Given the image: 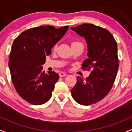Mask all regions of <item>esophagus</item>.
<instances>
[{"label":"esophagus","mask_w":132,"mask_h":132,"mask_svg":"<svg viewBox=\"0 0 132 132\" xmlns=\"http://www.w3.org/2000/svg\"><path fill=\"white\" fill-rule=\"evenodd\" d=\"M59 76L60 77H64V76H67V74H65V72H60Z\"/></svg>","instance_id":"34e87169"}]
</instances>
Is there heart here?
<instances>
[{"mask_svg":"<svg viewBox=\"0 0 132 132\" xmlns=\"http://www.w3.org/2000/svg\"><path fill=\"white\" fill-rule=\"evenodd\" d=\"M79 44H82V43H80V42H78V41H74L72 43V46H75V45H79ZM55 48H56V46L55 47Z\"/></svg>","mask_w":132,"mask_h":132,"instance_id":"b5f03b06","label":"heart"}]
</instances>
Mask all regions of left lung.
<instances>
[{"label": "left lung", "instance_id": "1", "mask_svg": "<svg viewBox=\"0 0 132 132\" xmlns=\"http://www.w3.org/2000/svg\"><path fill=\"white\" fill-rule=\"evenodd\" d=\"M70 29L86 40L88 58L82 63V69L91 70L86 79L77 77L71 94L76 102L89 105L104 98L112 88L119 67L117 43L109 31L93 24Z\"/></svg>", "mask_w": 132, "mask_h": 132}]
</instances>
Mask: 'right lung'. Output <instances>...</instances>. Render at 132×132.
<instances>
[{
    "mask_svg": "<svg viewBox=\"0 0 132 132\" xmlns=\"http://www.w3.org/2000/svg\"><path fill=\"white\" fill-rule=\"evenodd\" d=\"M68 29V26L58 29L50 25L35 27L23 32L13 42L9 60L12 82L27 102L41 105L51 98L59 75L54 71L45 73L43 65Z\"/></svg>",
    "mask_w": 132,
    "mask_h": 132,
    "instance_id": "right-lung-1",
    "label": "right lung"
}]
</instances>
